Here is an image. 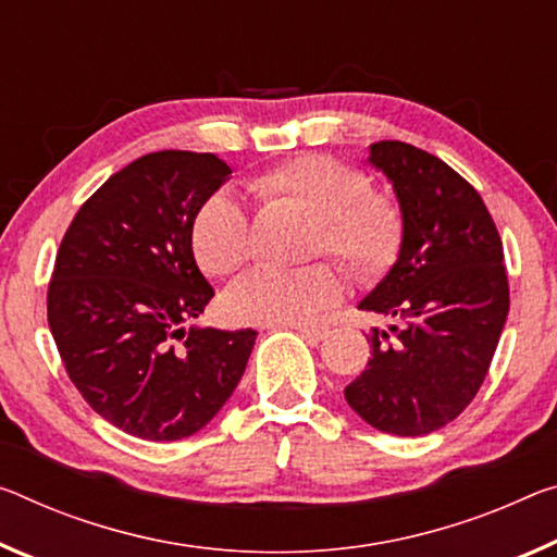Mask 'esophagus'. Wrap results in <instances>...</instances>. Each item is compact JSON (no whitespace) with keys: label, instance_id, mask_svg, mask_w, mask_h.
Wrapping results in <instances>:
<instances>
[{"label":"esophagus","instance_id":"1","mask_svg":"<svg viewBox=\"0 0 557 557\" xmlns=\"http://www.w3.org/2000/svg\"><path fill=\"white\" fill-rule=\"evenodd\" d=\"M293 330L297 334H302V337L310 342H320L326 337V334H330V326H324V324H295Z\"/></svg>","mask_w":557,"mask_h":557}]
</instances>
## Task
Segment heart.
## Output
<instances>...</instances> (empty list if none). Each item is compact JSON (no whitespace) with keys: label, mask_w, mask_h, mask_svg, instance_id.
Returning <instances> with one entry per match:
<instances>
[{"label":"heart","mask_w":557,"mask_h":557,"mask_svg":"<svg viewBox=\"0 0 557 557\" xmlns=\"http://www.w3.org/2000/svg\"><path fill=\"white\" fill-rule=\"evenodd\" d=\"M250 188L268 206L312 218L307 255H332L357 280H376L394 268L404 243L401 208L372 190L359 168L332 156H297L255 175ZM196 260L208 275L227 277L250 260L245 208L231 193H215L190 225ZM342 280L332 264L299 270H255L227 289L225 312L243 324H302L334 305Z\"/></svg>","instance_id":"1"}]
</instances>
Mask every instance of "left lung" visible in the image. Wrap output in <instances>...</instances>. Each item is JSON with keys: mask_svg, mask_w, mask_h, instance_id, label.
Here are the masks:
<instances>
[{"mask_svg": "<svg viewBox=\"0 0 557 557\" xmlns=\"http://www.w3.org/2000/svg\"><path fill=\"white\" fill-rule=\"evenodd\" d=\"M404 215L399 260L359 302L394 317L372 330V359L344 396L369 426L431 434L473 401L508 317V277L496 223L451 165L401 140L369 146Z\"/></svg>", "mask_w": 557, "mask_h": 557, "instance_id": "1", "label": "left lung"}]
</instances>
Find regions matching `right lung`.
Returning a JSON list of instances; mask_svg holds the SVG:
<instances>
[{
    "label": "right lung",
    "mask_w": 557,
    "mask_h": 557,
    "mask_svg": "<svg viewBox=\"0 0 557 557\" xmlns=\"http://www.w3.org/2000/svg\"><path fill=\"white\" fill-rule=\"evenodd\" d=\"M231 173L213 153L140 156L78 208L57 252L47 314L66 374L136 438L196 434L250 359L255 330H185L215 295L193 258V218Z\"/></svg>",
    "instance_id": "right-lung-1"
}]
</instances>
